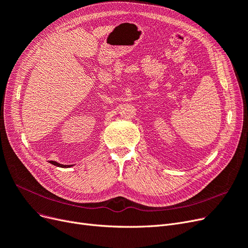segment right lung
<instances>
[{
	"label": "right lung",
	"mask_w": 248,
	"mask_h": 248,
	"mask_svg": "<svg viewBox=\"0 0 248 248\" xmlns=\"http://www.w3.org/2000/svg\"><path fill=\"white\" fill-rule=\"evenodd\" d=\"M52 164H54V166H57V167H61V168H69V167H71V166H64V164H60V163H58V162H56V161H50Z\"/></svg>",
	"instance_id": "1"
}]
</instances>
